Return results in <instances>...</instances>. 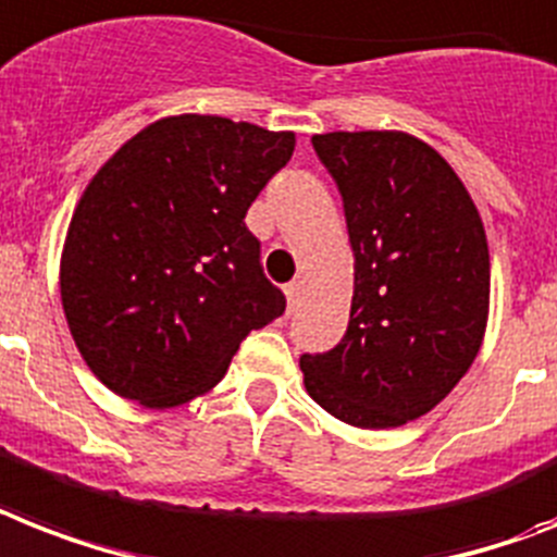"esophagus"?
Listing matches in <instances>:
<instances>
[{"mask_svg": "<svg viewBox=\"0 0 557 557\" xmlns=\"http://www.w3.org/2000/svg\"><path fill=\"white\" fill-rule=\"evenodd\" d=\"M283 292H286V297H288V311H294V306H297V297H300V283L294 280V283L283 286Z\"/></svg>", "mask_w": 557, "mask_h": 557, "instance_id": "obj_1", "label": "esophagus"}]
</instances>
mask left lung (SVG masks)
<instances>
[{"label":"left lung","mask_w":557,"mask_h":557,"mask_svg":"<svg viewBox=\"0 0 557 557\" xmlns=\"http://www.w3.org/2000/svg\"><path fill=\"white\" fill-rule=\"evenodd\" d=\"M311 146L341 188L355 294L343 341L300 357L302 383L349 426H404L435 409L481 351L483 220L449 162L406 131H332Z\"/></svg>","instance_id":"1"}]
</instances>
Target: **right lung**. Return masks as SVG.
<instances>
[{
	"instance_id": "add662e5",
	"label": "right lung",
	"mask_w": 557,
	"mask_h": 557,
	"mask_svg": "<svg viewBox=\"0 0 557 557\" xmlns=\"http://www.w3.org/2000/svg\"><path fill=\"white\" fill-rule=\"evenodd\" d=\"M292 151V131L180 114L90 176L59 294L76 349L114 395L146 409L188 404L223 381L251 329L286 311L246 211Z\"/></svg>"
}]
</instances>
